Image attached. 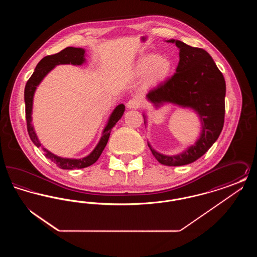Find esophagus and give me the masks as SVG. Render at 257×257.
Masks as SVG:
<instances>
[{"label":"esophagus","mask_w":257,"mask_h":257,"mask_svg":"<svg viewBox=\"0 0 257 257\" xmlns=\"http://www.w3.org/2000/svg\"><path fill=\"white\" fill-rule=\"evenodd\" d=\"M140 105H141V100L138 97L131 98L127 102V107L129 109H137L140 107Z\"/></svg>","instance_id":"34e87169"}]
</instances>
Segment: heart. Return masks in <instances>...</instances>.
I'll return each mask as SVG.
<instances>
[{"label": "heart", "instance_id": "heart-1", "mask_svg": "<svg viewBox=\"0 0 257 257\" xmlns=\"http://www.w3.org/2000/svg\"><path fill=\"white\" fill-rule=\"evenodd\" d=\"M171 62L168 59L159 58L156 55H147L138 63V69L142 73L149 71L152 80H161L168 76L171 70Z\"/></svg>", "mask_w": 257, "mask_h": 257}]
</instances>
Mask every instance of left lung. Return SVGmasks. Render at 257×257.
<instances>
[{"label": "left lung", "instance_id": "obj_1", "mask_svg": "<svg viewBox=\"0 0 257 257\" xmlns=\"http://www.w3.org/2000/svg\"><path fill=\"white\" fill-rule=\"evenodd\" d=\"M168 42L175 43L179 48L176 72L150 89L147 99L157 107L173 103L194 109L201 119L202 130L196 144L178 155H163L147 145L162 165L178 167L199 159L218 140L224 123L225 81L205 50L192 47L180 40L171 39Z\"/></svg>", "mask_w": 257, "mask_h": 257}]
</instances>
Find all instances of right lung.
<instances>
[{
    "label": "right lung",
    "instance_id": "obj_1",
    "mask_svg": "<svg viewBox=\"0 0 257 257\" xmlns=\"http://www.w3.org/2000/svg\"><path fill=\"white\" fill-rule=\"evenodd\" d=\"M85 61V50L82 48H74V47H67L65 49L61 50V52L44 57L41 61L37 63L35 72L28 80L26 86H25V105H26V120H27V129L28 133L32 140V142L40 148L45 157L51 160L55 163L59 168L62 170H75V169H84L86 167L91 166L94 164L98 158L100 157L102 151L106 147L108 140L110 138V131L112 127L115 125L120 117L122 116L123 112L125 110V106L123 104L118 105L110 114L109 121L107 123L100 142L94 148V150L85 158L83 159H66L61 158L53 153H51L46 148L41 146L37 139V134L34 130L32 125V109H33V98L37 86L42 81V79L49 73L50 71L58 64H74V65H81Z\"/></svg>",
    "mask_w": 257,
    "mask_h": 257
}]
</instances>
